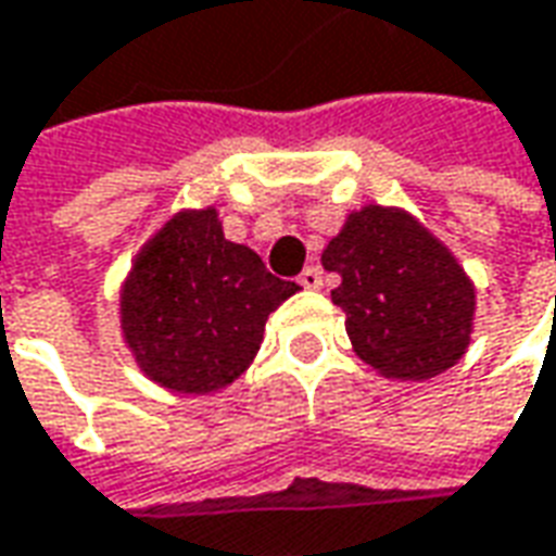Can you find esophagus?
Listing matches in <instances>:
<instances>
[{
  "mask_svg": "<svg viewBox=\"0 0 556 556\" xmlns=\"http://www.w3.org/2000/svg\"><path fill=\"white\" fill-rule=\"evenodd\" d=\"M298 282H301L304 289H319V286H323V270H319L316 264H309V267H304V270H301Z\"/></svg>",
  "mask_w": 556,
  "mask_h": 556,
  "instance_id": "34e87169",
  "label": "esophagus"
}]
</instances>
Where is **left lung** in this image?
<instances>
[{
    "mask_svg": "<svg viewBox=\"0 0 556 556\" xmlns=\"http://www.w3.org/2000/svg\"><path fill=\"white\" fill-rule=\"evenodd\" d=\"M341 277L331 301L346 334L383 377L429 380L466 353L475 289L447 249L399 210L365 206L323 252Z\"/></svg>",
    "mask_w": 556,
    "mask_h": 556,
    "instance_id": "8db88e82",
    "label": "left lung"
}]
</instances>
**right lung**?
<instances>
[{
    "mask_svg": "<svg viewBox=\"0 0 556 556\" xmlns=\"http://www.w3.org/2000/svg\"><path fill=\"white\" fill-rule=\"evenodd\" d=\"M294 292L252 249L225 240L215 210L179 213L139 252L121 326L151 380L206 395L247 371L267 316Z\"/></svg>",
    "mask_w": 556,
    "mask_h": 556,
    "instance_id": "1",
    "label": "right lung"
}]
</instances>
